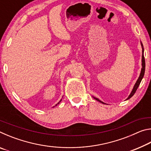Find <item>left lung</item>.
<instances>
[{
    "mask_svg": "<svg viewBox=\"0 0 151 151\" xmlns=\"http://www.w3.org/2000/svg\"><path fill=\"white\" fill-rule=\"evenodd\" d=\"M141 46H142V68H141V72H140V76H139V78H138V80L137 81L136 83H135V85H134V87H133V89H132V92L131 93V94H130V95L129 96V97H128V98H127V100H128V99H131V97L134 95V94L135 93V92L137 91V88H138V87H139V85H140V82H141L142 79V78H143V76H144V75H145V57H144V48H143V45H142V43H141ZM94 99H96V101H99V102H100V103H101L105 104V103H104L103 102L101 101L100 100H99V99L95 98V97H94Z\"/></svg>",
    "mask_w": 151,
    "mask_h": 151,
    "instance_id": "1",
    "label": "left lung"
}]
</instances>
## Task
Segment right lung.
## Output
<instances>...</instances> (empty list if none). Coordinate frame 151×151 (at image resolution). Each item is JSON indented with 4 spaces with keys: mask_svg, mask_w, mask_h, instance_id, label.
I'll return each instance as SVG.
<instances>
[{
    "mask_svg": "<svg viewBox=\"0 0 151 151\" xmlns=\"http://www.w3.org/2000/svg\"><path fill=\"white\" fill-rule=\"evenodd\" d=\"M60 101H61V100H60V101H59V103H60ZM59 103H58V104H59ZM57 104H56V106H57Z\"/></svg>",
    "mask_w": 151,
    "mask_h": 151,
    "instance_id": "right-lung-1",
    "label": "right lung"
}]
</instances>
